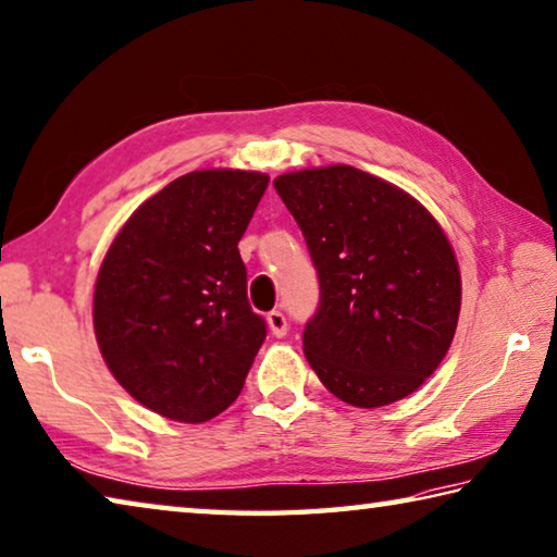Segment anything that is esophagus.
I'll list each match as a JSON object with an SVG mask.
<instances>
[{
  "label": "esophagus",
  "mask_w": 557,
  "mask_h": 557,
  "mask_svg": "<svg viewBox=\"0 0 557 557\" xmlns=\"http://www.w3.org/2000/svg\"><path fill=\"white\" fill-rule=\"evenodd\" d=\"M268 326H270L272 336H277V338L287 336V317L282 311L275 309V311L268 313Z\"/></svg>",
  "instance_id": "34e87169"
}]
</instances>
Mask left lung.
<instances>
[{
	"label": "left lung",
	"instance_id": "1",
	"mask_svg": "<svg viewBox=\"0 0 557 557\" xmlns=\"http://www.w3.org/2000/svg\"><path fill=\"white\" fill-rule=\"evenodd\" d=\"M319 275L305 356L350 407L409 397L450 348L460 270L438 221L407 191L350 165L275 180Z\"/></svg>",
	"mask_w": 557,
	"mask_h": 557
}]
</instances>
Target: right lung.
Instances as JSON below:
<instances>
[{"instance_id": "add662e5", "label": "right lung", "mask_w": 557, "mask_h": 557, "mask_svg": "<svg viewBox=\"0 0 557 557\" xmlns=\"http://www.w3.org/2000/svg\"><path fill=\"white\" fill-rule=\"evenodd\" d=\"M270 177L197 170L144 201L95 285V333L111 375L165 419L201 423L236 401L265 341L238 252Z\"/></svg>"}]
</instances>
